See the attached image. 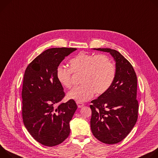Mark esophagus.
<instances>
[{
	"instance_id": "esophagus-1",
	"label": "esophagus",
	"mask_w": 158,
	"mask_h": 158,
	"mask_svg": "<svg viewBox=\"0 0 158 158\" xmlns=\"http://www.w3.org/2000/svg\"><path fill=\"white\" fill-rule=\"evenodd\" d=\"M77 106H78V108H81L84 106V103H83L81 102H77Z\"/></svg>"
}]
</instances>
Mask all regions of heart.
I'll return each instance as SVG.
<instances>
[{"instance_id":"1","label":"heart","mask_w":158,"mask_h":158,"mask_svg":"<svg viewBox=\"0 0 158 158\" xmlns=\"http://www.w3.org/2000/svg\"><path fill=\"white\" fill-rule=\"evenodd\" d=\"M69 69L58 66L56 75L58 82L64 88L72 85V73L81 74L80 83L69 92L67 97L77 102L90 99L94 93L101 94L112 85L115 77V65L110 58L105 55H94L80 52L69 62Z\"/></svg>"}]
</instances>
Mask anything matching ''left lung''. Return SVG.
Returning <instances> with one entry per match:
<instances>
[{"label":"left lung","mask_w":158,"mask_h":158,"mask_svg":"<svg viewBox=\"0 0 158 158\" xmlns=\"http://www.w3.org/2000/svg\"><path fill=\"white\" fill-rule=\"evenodd\" d=\"M94 49L112 55L115 61V77L110 88L91 102L90 127L100 141L114 144L129 134L137 120V76L132 64L118 51L110 48Z\"/></svg>","instance_id":"obj_1"}]
</instances>
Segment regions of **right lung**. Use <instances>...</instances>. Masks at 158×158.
I'll list each match as a JSON object with an SVG mask.
<instances>
[{
  "instance_id": "add662e5",
  "label": "right lung",
  "mask_w": 158,
  "mask_h": 158,
  "mask_svg": "<svg viewBox=\"0 0 158 158\" xmlns=\"http://www.w3.org/2000/svg\"><path fill=\"white\" fill-rule=\"evenodd\" d=\"M73 48L46 49L27 67L22 90L24 124L32 137L49 147L63 143L70 132L69 122L77 106L74 100L61 103L65 96L56 72Z\"/></svg>"
}]
</instances>
